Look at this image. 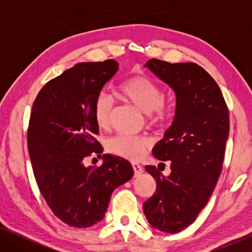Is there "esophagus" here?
<instances>
[{
    "label": "esophagus",
    "instance_id": "obj_1",
    "mask_svg": "<svg viewBox=\"0 0 252 252\" xmlns=\"http://www.w3.org/2000/svg\"><path fill=\"white\" fill-rule=\"evenodd\" d=\"M132 166H133V170H134V173H135V175H140L143 172V168L140 164L133 163Z\"/></svg>",
    "mask_w": 252,
    "mask_h": 252
}]
</instances>
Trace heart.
<instances>
[{"label":"heart","mask_w":252,"mask_h":252,"mask_svg":"<svg viewBox=\"0 0 252 252\" xmlns=\"http://www.w3.org/2000/svg\"><path fill=\"white\" fill-rule=\"evenodd\" d=\"M119 92L124 98L148 113V123L151 126H164L173 115V106L164 101L163 89L146 75H134L127 79L120 86ZM112 106V99L105 93H99L95 97L93 116L99 128L109 127ZM150 144L151 141L147 136L118 134L108 141V150L126 159L139 160L146 155Z\"/></svg>","instance_id":"obj_1"}]
</instances>
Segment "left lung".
<instances>
[{"instance_id":"left-lung-1","label":"left lung","mask_w":252,"mask_h":252,"mask_svg":"<svg viewBox=\"0 0 252 252\" xmlns=\"http://www.w3.org/2000/svg\"><path fill=\"white\" fill-rule=\"evenodd\" d=\"M144 67L173 89L177 106L173 123L153 150L157 159L171 161V174L165 178L147 165L157 188L143 212L154 228L174 234L191 225L211 197L229 134L228 108L217 82L196 63L153 58Z\"/></svg>"}]
</instances>
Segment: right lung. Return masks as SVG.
I'll return each instance as SVG.
<instances>
[{
	"label": "right lung",
	"instance_id": "obj_1",
	"mask_svg": "<svg viewBox=\"0 0 252 252\" xmlns=\"http://www.w3.org/2000/svg\"><path fill=\"white\" fill-rule=\"evenodd\" d=\"M118 71L113 60L79 63L47 82L31 112L27 146L37 187L54 215L87 228L104 218L112 191L133 177L128 160L103 155L101 166L86 158L103 148L93 103Z\"/></svg>",
	"mask_w": 252,
	"mask_h": 252
}]
</instances>
